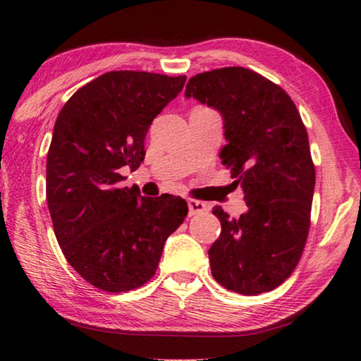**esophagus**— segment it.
Wrapping results in <instances>:
<instances>
[{"instance_id": "obj_1", "label": "esophagus", "mask_w": 361, "mask_h": 361, "mask_svg": "<svg viewBox=\"0 0 361 361\" xmlns=\"http://www.w3.org/2000/svg\"><path fill=\"white\" fill-rule=\"evenodd\" d=\"M188 207H189V216H195V215H202L207 210H209V207L207 204L200 202V200H188Z\"/></svg>"}]
</instances>
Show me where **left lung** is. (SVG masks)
<instances>
[{
	"mask_svg": "<svg viewBox=\"0 0 361 361\" xmlns=\"http://www.w3.org/2000/svg\"><path fill=\"white\" fill-rule=\"evenodd\" d=\"M186 97L223 114L228 143L219 159L248 207L240 218L213 207L221 234L209 250L212 276L247 296L277 288L302 256L315 186L295 102L279 84L242 66L199 73L188 81Z\"/></svg>",
	"mask_w": 361,
	"mask_h": 361,
	"instance_id": "left-lung-1",
	"label": "left lung"
}]
</instances>
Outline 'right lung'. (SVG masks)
Wrapping results in <instances>:
<instances>
[{
  "instance_id": "1",
  "label": "right lung",
  "mask_w": 361,
  "mask_h": 361,
  "mask_svg": "<svg viewBox=\"0 0 361 361\" xmlns=\"http://www.w3.org/2000/svg\"><path fill=\"white\" fill-rule=\"evenodd\" d=\"M186 76L109 71L78 89L54 126L46 199L70 266L95 288L137 290L156 274L167 237L188 215L185 199L140 197L119 169L145 159L151 122Z\"/></svg>"
}]
</instances>
